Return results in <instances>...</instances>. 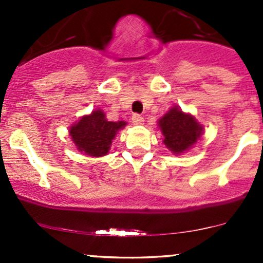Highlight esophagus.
Listing matches in <instances>:
<instances>
[{"mask_svg": "<svg viewBox=\"0 0 263 263\" xmlns=\"http://www.w3.org/2000/svg\"><path fill=\"white\" fill-rule=\"evenodd\" d=\"M132 122H134V124H137V126H141V124H144L145 119H144V117H142V116L134 115V116H132Z\"/></svg>", "mask_w": 263, "mask_h": 263, "instance_id": "34e87169", "label": "esophagus"}]
</instances>
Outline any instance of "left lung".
<instances>
[{
    "mask_svg": "<svg viewBox=\"0 0 263 263\" xmlns=\"http://www.w3.org/2000/svg\"><path fill=\"white\" fill-rule=\"evenodd\" d=\"M158 123L164 136L163 142L174 155L190 150L203 134V127L195 117L184 113L178 107L169 109Z\"/></svg>",
    "mask_w": 263,
    "mask_h": 263,
    "instance_id": "obj_1",
    "label": "left lung"
}]
</instances>
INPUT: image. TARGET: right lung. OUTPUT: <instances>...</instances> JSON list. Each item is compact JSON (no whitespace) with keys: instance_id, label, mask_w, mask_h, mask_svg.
Masks as SVG:
<instances>
[{"instance_id":"right-lung-1","label":"right lung","mask_w":263,"mask_h":263,"mask_svg":"<svg viewBox=\"0 0 263 263\" xmlns=\"http://www.w3.org/2000/svg\"><path fill=\"white\" fill-rule=\"evenodd\" d=\"M126 124L123 121H108L102 109H95L70 127V136L79 151L98 158L109 153L112 140Z\"/></svg>"}]
</instances>
